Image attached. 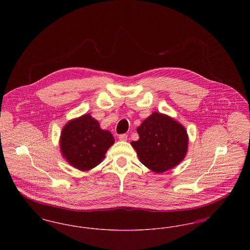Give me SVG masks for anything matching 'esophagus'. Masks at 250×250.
<instances>
[{
	"label": "esophagus",
	"instance_id": "1",
	"mask_svg": "<svg viewBox=\"0 0 250 250\" xmlns=\"http://www.w3.org/2000/svg\"><path fill=\"white\" fill-rule=\"evenodd\" d=\"M120 141H123V142H125L127 140V135L126 134H120L119 137Z\"/></svg>",
	"mask_w": 250,
	"mask_h": 250
}]
</instances>
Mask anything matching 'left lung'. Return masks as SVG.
Wrapping results in <instances>:
<instances>
[{
  "label": "left lung",
  "instance_id": "1",
  "mask_svg": "<svg viewBox=\"0 0 250 250\" xmlns=\"http://www.w3.org/2000/svg\"><path fill=\"white\" fill-rule=\"evenodd\" d=\"M140 139L131 145L140 161L156 173L178 165L188 151V137L175 120L154 112L137 128Z\"/></svg>",
  "mask_w": 250,
  "mask_h": 250
}]
</instances>
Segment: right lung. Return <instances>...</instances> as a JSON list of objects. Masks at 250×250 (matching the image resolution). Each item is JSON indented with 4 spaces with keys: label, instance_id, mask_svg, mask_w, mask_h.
Instances as JSON below:
<instances>
[{
    "label": "right lung",
    "instance_id": "add662e5",
    "mask_svg": "<svg viewBox=\"0 0 250 250\" xmlns=\"http://www.w3.org/2000/svg\"><path fill=\"white\" fill-rule=\"evenodd\" d=\"M113 143L111 133L102 130L98 122L89 114L70 121L62 128L60 140L64 158L81 170L97 166Z\"/></svg>",
    "mask_w": 250,
    "mask_h": 250
}]
</instances>
